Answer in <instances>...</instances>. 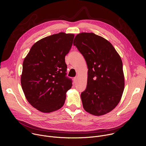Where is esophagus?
Returning <instances> with one entry per match:
<instances>
[{
    "mask_svg": "<svg viewBox=\"0 0 146 146\" xmlns=\"http://www.w3.org/2000/svg\"><path fill=\"white\" fill-rule=\"evenodd\" d=\"M73 80H74V83H76V82H77V81H78V78H77V77H74V79H73Z\"/></svg>",
    "mask_w": 146,
    "mask_h": 146,
    "instance_id": "34e87169",
    "label": "esophagus"
}]
</instances>
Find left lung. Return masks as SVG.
Masks as SVG:
<instances>
[{
  "label": "left lung",
  "instance_id": "left-lung-1",
  "mask_svg": "<svg viewBox=\"0 0 146 146\" xmlns=\"http://www.w3.org/2000/svg\"><path fill=\"white\" fill-rule=\"evenodd\" d=\"M73 44L88 69L87 88L81 94L83 108L94 115L106 114L117 106L124 90L121 58L108 40L93 33L77 35Z\"/></svg>",
  "mask_w": 146,
  "mask_h": 146
}]
</instances>
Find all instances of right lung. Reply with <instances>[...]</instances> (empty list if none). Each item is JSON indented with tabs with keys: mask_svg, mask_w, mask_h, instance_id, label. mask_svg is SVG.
<instances>
[{
	"mask_svg": "<svg viewBox=\"0 0 146 146\" xmlns=\"http://www.w3.org/2000/svg\"><path fill=\"white\" fill-rule=\"evenodd\" d=\"M74 34L60 32L37 41L23 62L21 83L31 105L42 113L60 109L72 81L66 76L65 56L69 52Z\"/></svg>",
	"mask_w": 146,
	"mask_h": 146,
	"instance_id": "add662e5",
	"label": "right lung"
}]
</instances>
